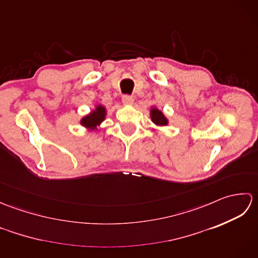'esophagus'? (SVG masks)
I'll return each instance as SVG.
<instances>
[{
    "label": "esophagus",
    "mask_w": 258,
    "mask_h": 258,
    "mask_svg": "<svg viewBox=\"0 0 258 258\" xmlns=\"http://www.w3.org/2000/svg\"><path fill=\"white\" fill-rule=\"evenodd\" d=\"M122 101H123L124 104H128V105H130V104H133L134 98H133V96L125 94V95L122 96Z\"/></svg>",
    "instance_id": "34e87169"
}]
</instances>
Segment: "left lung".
I'll use <instances>...</instances> for the list:
<instances>
[{
	"mask_svg": "<svg viewBox=\"0 0 258 258\" xmlns=\"http://www.w3.org/2000/svg\"><path fill=\"white\" fill-rule=\"evenodd\" d=\"M151 116H152V119L153 122H154L155 124L157 125H166L167 124V119L164 117V115L161 111H158V109L156 108H153L151 111Z\"/></svg>",
	"mask_w": 258,
	"mask_h": 258,
	"instance_id": "1",
	"label": "left lung"
}]
</instances>
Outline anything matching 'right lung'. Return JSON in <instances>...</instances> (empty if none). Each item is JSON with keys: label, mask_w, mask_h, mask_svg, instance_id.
<instances>
[{"label": "right lung", "mask_w": 258, "mask_h": 258, "mask_svg": "<svg viewBox=\"0 0 258 258\" xmlns=\"http://www.w3.org/2000/svg\"><path fill=\"white\" fill-rule=\"evenodd\" d=\"M105 117V108L103 106H97L96 111L92 112L90 115L83 117L82 119V124H83L85 127H90V128H94L96 125L100 124L102 120Z\"/></svg>", "instance_id": "1"}]
</instances>
